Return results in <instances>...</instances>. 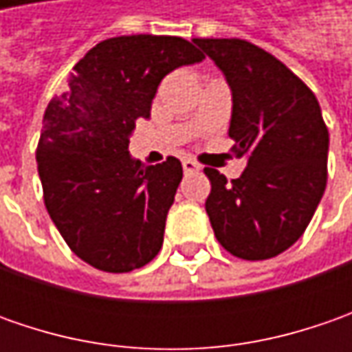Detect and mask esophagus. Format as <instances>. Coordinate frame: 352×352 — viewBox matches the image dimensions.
Segmentation results:
<instances>
[{"instance_id": "34e87169", "label": "esophagus", "mask_w": 352, "mask_h": 352, "mask_svg": "<svg viewBox=\"0 0 352 352\" xmlns=\"http://www.w3.org/2000/svg\"><path fill=\"white\" fill-rule=\"evenodd\" d=\"M182 166L186 174H192V172H199V170H201V166L197 164L196 160H192V158H186L182 162Z\"/></svg>"}]
</instances>
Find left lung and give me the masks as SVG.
I'll return each mask as SVG.
<instances>
[{
    "label": "left lung",
    "instance_id": "obj_1",
    "mask_svg": "<svg viewBox=\"0 0 352 352\" xmlns=\"http://www.w3.org/2000/svg\"><path fill=\"white\" fill-rule=\"evenodd\" d=\"M233 94L229 137L247 156L227 182L206 168V199L219 245L243 261L272 258L304 235L327 184L329 131L318 98L286 64L243 38H194Z\"/></svg>",
    "mask_w": 352,
    "mask_h": 352
}]
</instances>
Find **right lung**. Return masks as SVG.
<instances>
[{
	"label": "right lung",
	"mask_w": 352,
	"mask_h": 352,
	"mask_svg": "<svg viewBox=\"0 0 352 352\" xmlns=\"http://www.w3.org/2000/svg\"><path fill=\"white\" fill-rule=\"evenodd\" d=\"M206 58L182 36L102 41L74 66L68 91L45 111L36 164L48 215L66 245L103 272H131L162 247L182 164L142 166L129 135L164 76Z\"/></svg>",
	"instance_id": "1"
}]
</instances>
